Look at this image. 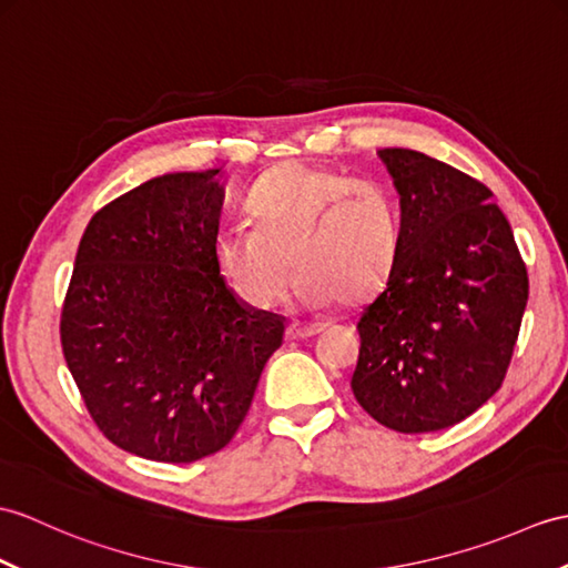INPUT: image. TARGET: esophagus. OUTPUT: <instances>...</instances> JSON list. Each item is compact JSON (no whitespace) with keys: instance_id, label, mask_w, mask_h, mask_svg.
<instances>
[{"instance_id":"34e87169","label":"esophagus","mask_w":568,"mask_h":568,"mask_svg":"<svg viewBox=\"0 0 568 568\" xmlns=\"http://www.w3.org/2000/svg\"><path fill=\"white\" fill-rule=\"evenodd\" d=\"M320 332H322V326H316V324H297V322H293V324L287 326V338L300 341V338L316 336Z\"/></svg>"}]
</instances>
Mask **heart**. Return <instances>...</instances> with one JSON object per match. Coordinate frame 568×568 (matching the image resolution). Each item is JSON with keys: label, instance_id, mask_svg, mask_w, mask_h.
Returning <instances> with one entry per match:
<instances>
[{"label": "heart", "instance_id": "b5f03b06", "mask_svg": "<svg viewBox=\"0 0 568 568\" xmlns=\"http://www.w3.org/2000/svg\"><path fill=\"white\" fill-rule=\"evenodd\" d=\"M246 224L213 236L220 275L246 307L268 310L297 271L290 300L322 310L358 305L387 285L402 252V217L392 193L344 171L285 164L246 195Z\"/></svg>", "mask_w": 568, "mask_h": 568}]
</instances>
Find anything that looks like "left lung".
<instances>
[{"mask_svg":"<svg viewBox=\"0 0 568 568\" xmlns=\"http://www.w3.org/2000/svg\"><path fill=\"white\" fill-rule=\"evenodd\" d=\"M402 205L397 268L358 314L355 399L399 433L450 428L506 377L527 271L494 193L455 166L379 150Z\"/></svg>","mask_w":568,"mask_h":568,"instance_id":"left-lung-1","label":"left lung"}]
</instances>
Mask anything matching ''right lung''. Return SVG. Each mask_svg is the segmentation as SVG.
Masks as SVG:
<instances>
[{"label":"right lung","mask_w":568,"mask_h":568,"mask_svg":"<svg viewBox=\"0 0 568 568\" xmlns=\"http://www.w3.org/2000/svg\"><path fill=\"white\" fill-rule=\"evenodd\" d=\"M217 176L176 171L101 207L62 307V353L91 418L154 463L222 450L285 334V316L246 307L215 266Z\"/></svg>","instance_id":"right-lung-1"}]
</instances>
